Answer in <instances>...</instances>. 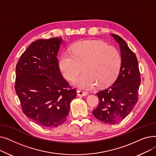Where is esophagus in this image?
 Returning a JSON list of instances; mask_svg holds the SVG:
<instances>
[{
    "mask_svg": "<svg viewBox=\"0 0 156 156\" xmlns=\"http://www.w3.org/2000/svg\"><path fill=\"white\" fill-rule=\"evenodd\" d=\"M76 92H77V95L80 96V97H84L88 94V93L87 92L82 91V90H77Z\"/></svg>",
    "mask_w": 156,
    "mask_h": 156,
    "instance_id": "1",
    "label": "esophagus"
}]
</instances>
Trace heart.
Segmentation results:
<instances>
[{
    "mask_svg": "<svg viewBox=\"0 0 156 156\" xmlns=\"http://www.w3.org/2000/svg\"><path fill=\"white\" fill-rule=\"evenodd\" d=\"M59 68L64 77L73 80L80 72L83 74L74 80L73 85L81 90H90L97 84L104 87L116 78L121 65L118 49L99 40H83L74 44L72 52L64 51L60 57Z\"/></svg>",
    "mask_w": 156,
    "mask_h": 156,
    "instance_id": "b5f03b06",
    "label": "heart"
}]
</instances>
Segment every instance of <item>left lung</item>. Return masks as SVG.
Instances as JSON below:
<instances>
[{"instance_id":"8db88e82","label":"left lung","mask_w":156,"mask_h":156,"mask_svg":"<svg viewBox=\"0 0 156 156\" xmlns=\"http://www.w3.org/2000/svg\"><path fill=\"white\" fill-rule=\"evenodd\" d=\"M119 44L121 66L115 82L97 94L99 105L92 113L99 121L114 125L123 119L138 102L140 75L135 53L119 36L111 34Z\"/></svg>"}]
</instances>
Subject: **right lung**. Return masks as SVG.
Masks as SVG:
<instances>
[{
    "label": "right lung",
    "instance_id": "add662e5",
    "mask_svg": "<svg viewBox=\"0 0 156 156\" xmlns=\"http://www.w3.org/2000/svg\"><path fill=\"white\" fill-rule=\"evenodd\" d=\"M58 37L40 39L24 51L16 64L15 91L23 113L44 128H54L66 119L76 90L62 76L57 55Z\"/></svg>",
    "mask_w": 156,
    "mask_h": 156
}]
</instances>
